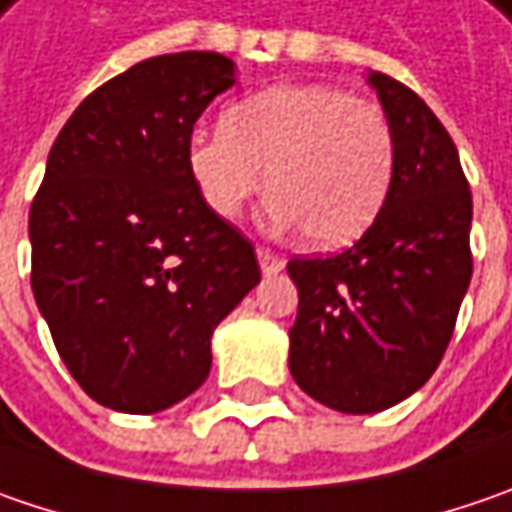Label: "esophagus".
<instances>
[{"label": "esophagus", "instance_id": "esophagus-1", "mask_svg": "<svg viewBox=\"0 0 512 512\" xmlns=\"http://www.w3.org/2000/svg\"><path fill=\"white\" fill-rule=\"evenodd\" d=\"M257 263H260V272L263 275H278L280 269L286 266V257L283 255H275L272 249H257Z\"/></svg>", "mask_w": 512, "mask_h": 512}]
</instances>
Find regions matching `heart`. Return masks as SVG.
<instances>
[{
    "instance_id": "obj_1",
    "label": "heart",
    "mask_w": 512,
    "mask_h": 512,
    "mask_svg": "<svg viewBox=\"0 0 512 512\" xmlns=\"http://www.w3.org/2000/svg\"><path fill=\"white\" fill-rule=\"evenodd\" d=\"M186 166L203 203L234 220L260 189L275 191L266 217L300 226L312 246L335 249L375 223L395 174V137L375 102L323 82L272 85L223 114V128H197Z\"/></svg>"
}]
</instances>
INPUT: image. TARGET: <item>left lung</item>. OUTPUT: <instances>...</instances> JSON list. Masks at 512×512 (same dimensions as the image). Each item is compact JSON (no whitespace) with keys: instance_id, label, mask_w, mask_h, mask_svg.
I'll use <instances>...</instances> for the list:
<instances>
[{"instance_id":"1","label":"left lung","mask_w":512,"mask_h":512,"mask_svg":"<svg viewBox=\"0 0 512 512\" xmlns=\"http://www.w3.org/2000/svg\"><path fill=\"white\" fill-rule=\"evenodd\" d=\"M392 137L387 203L346 252L292 257L298 387L352 415L381 412L430 381L473 278V194L447 128L404 82L369 74Z\"/></svg>"}]
</instances>
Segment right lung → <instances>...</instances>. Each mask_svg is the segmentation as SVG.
<instances>
[{"instance_id": "obj_1", "label": "right lung", "mask_w": 512, "mask_h": 512, "mask_svg": "<svg viewBox=\"0 0 512 512\" xmlns=\"http://www.w3.org/2000/svg\"><path fill=\"white\" fill-rule=\"evenodd\" d=\"M232 85L223 54L151 56L91 91L51 145L28 217L31 286L59 358L108 410L191 395L214 326L260 280L255 246L186 166L194 123Z\"/></svg>"}]
</instances>
